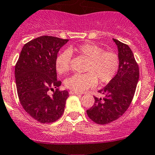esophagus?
<instances>
[{"label": "esophagus", "instance_id": "34e87169", "mask_svg": "<svg viewBox=\"0 0 155 155\" xmlns=\"http://www.w3.org/2000/svg\"><path fill=\"white\" fill-rule=\"evenodd\" d=\"M69 94H70V95H73V94H75V95H79V94H79V92L73 91H70L69 92Z\"/></svg>", "mask_w": 155, "mask_h": 155}]
</instances>
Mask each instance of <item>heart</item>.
Returning a JSON list of instances; mask_svg holds the SVG:
<instances>
[{
  "mask_svg": "<svg viewBox=\"0 0 155 155\" xmlns=\"http://www.w3.org/2000/svg\"><path fill=\"white\" fill-rule=\"evenodd\" d=\"M77 52L88 59L84 74H73L64 80L67 88L73 91L83 92L100 83L110 82L119 68V58L115 52L104 51L102 47L91 43H85L59 53L55 59V69L59 74H64L70 68L71 53Z\"/></svg>",
  "mask_w": 155,
  "mask_h": 155,
  "instance_id": "b5f03b06",
  "label": "heart"
}]
</instances>
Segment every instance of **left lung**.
Masks as SVG:
<instances>
[{
    "label": "left lung",
    "mask_w": 155,
    "mask_h": 155,
    "mask_svg": "<svg viewBox=\"0 0 155 155\" xmlns=\"http://www.w3.org/2000/svg\"><path fill=\"white\" fill-rule=\"evenodd\" d=\"M118 48L119 68L115 77L99 93L104 98L94 97L95 102L87 115L95 123L107 124L121 116L134 98L140 76L139 67L127 45L112 39Z\"/></svg>",
    "instance_id": "1"
}]
</instances>
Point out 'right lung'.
<instances>
[{"instance_id": "obj_1", "label": "right lung", "mask_w": 155, "mask_h": 155, "mask_svg": "<svg viewBox=\"0 0 155 155\" xmlns=\"http://www.w3.org/2000/svg\"><path fill=\"white\" fill-rule=\"evenodd\" d=\"M69 40L42 36L25 44L15 67L19 101L26 112L40 123H52L64 111L68 91H59L55 59ZM55 88L56 91L54 89ZM49 90L53 91L51 95Z\"/></svg>"}]
</instances>
